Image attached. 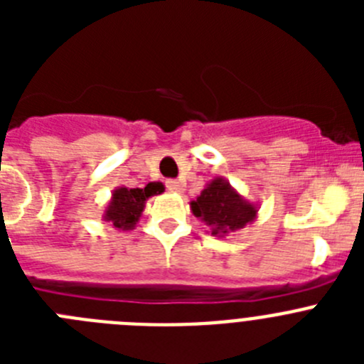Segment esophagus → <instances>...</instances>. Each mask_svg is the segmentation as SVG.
<instances>
[{
  "label": "esophagus",
  "mask_w": 364,
  "mask_h": 364,
  "mask_svg": "<svg viewBox=\"0 0 364 364\" xmlns=\"http://www.w3.org/2000/svg\"><path fill=\"white\" fill-rule=\"evenodd\" d=\"M166 186H167V189L173 193H182V189H184L182 182H178V180H167Z\"/></svg>",
  "instance_id": "34e87169"
}]
</instances>
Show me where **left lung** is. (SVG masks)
Returning <instances> with one entry per match:
<instances>
[{"mask_svg":"<svg viewBox=\"0 0 364 364\" xmlns=\"http://www.w3.org/2000/svg\"><path fill=\"white\" fill-rule=\"evenodd\" d=\"M191 213L210 228L213 237H228L252 224L259 213V204L244 198L222 176H215L205 184L197 200H191Z\"/></svg>","mask_w":364,"mask_h":364,"instance_id":"obj_1","label":"left lung"}]
</instances>
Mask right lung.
<instances>
[{
    "label": "right lung",
    "instance_id": "right-lung-1",
    "mask_svg": "<svg viewBox=\"0 0 364 364\" xmlns=\"http://www.w3.org/2000/svg\"><path fill=\"white\" fill-rule=\"evenodd\" d=\"M160 189H162V184L159 182H151L142 189L125 188V186L112 189L111 200H109L102 218L105 222H111L112 226L120 231L134 230L136 222L144 213L146 200L153 195H159Z\"/></svg>",
    "mask_w": 364,
    "mask_h": 364
}]
</instances>
